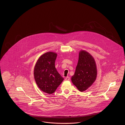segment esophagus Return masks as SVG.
Instances as JSON below:
<instances>
[{"mask_svg": "<svg viewBox=\"0 0 125 125\" xmlns=\"http://www.w3.org/2000/svg\"><path fill=\"white\" fill-rule=\"evenodd\" d=\"M65 81H69L70 80V78L69 77H67L65 78Z\"/></svg>", "mask_w": 125, "mask_h": 125, "instance_id": "esophagus-1", "label": "esophagus"}]
</instances>
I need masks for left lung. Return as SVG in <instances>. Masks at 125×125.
I'll use <instances>...</instances> for the list:
<instances>
[{"label":"left lung","mask_w":125,"mask_h":125,"mask_svg":"<svg viewBox=\"0 0 125 125\" xmlns=\"http://www.w3.org/2000/svg\"><path fill=\"white\" fill-rule=\"evenodd\" d=\"M95 60L88 52L82 50L74 75L71 77L73 84L81 92H84L94 83L97 77Z\"/></svg>","instance_id":"obj_1"}]
</instances>
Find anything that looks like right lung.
I'll use <instances>...</instances> for the list:
<instances>
[{
    "instance_id": "right-lung-1",
    "label": "right lung",
    "mask_w": 125,
    "mask_h": 125,
    "mask_svg": "<svg viewBox=\"0 0 125 125\" xmlns=\"http://www.w3.org/2000/svg\"><path fill=\"white\" fill-rule=\"evenodd\" d=\"M56 53L47 52L38 59L34 69V79L38 87L42 92L52 94L56 91L64 78L55 68Z\"/></svg>"
}]
</instances>
